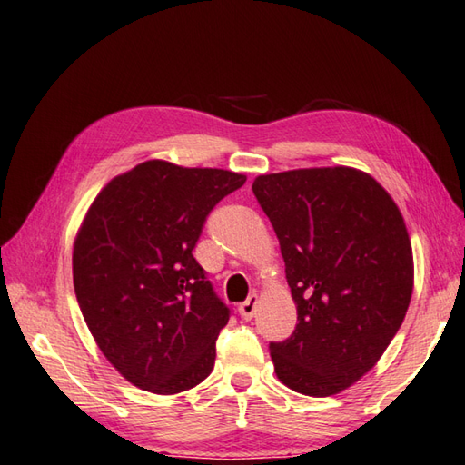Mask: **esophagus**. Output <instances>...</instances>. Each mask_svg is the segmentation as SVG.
I'll return each mask as SVG.
<instances>
[{"instance_id":"1","label":"esophagus","mask_w":465,"mask_h":465,"mask_svg":"<svg viewBox=\"0 0 465 465\" xmlns=\"http://www.w3.org/2000/svg\"><path fill=\"white\" fill-rule=\"evenodd\" d=\"M256 304H259V296L256 294H251L249 298H246L244 302H241L239 306V314L244 318V320H251L256 312Z\"/></svg>"}]
</instances>
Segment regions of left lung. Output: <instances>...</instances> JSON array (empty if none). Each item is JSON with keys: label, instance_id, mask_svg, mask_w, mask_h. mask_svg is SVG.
<instances>
[{"label": "left lung", "instance_id": "1", "mask_svg": "<svg viewBox=\"0 0 465 465\" xmlns=\"http://www.w3.org/2000/svg\"><path fill=\"white\" fill-rule=\"evenodd\" d=\"M271 219L298 324L271 342L284 386L324 398L362 378L384 354L410 306L414 261L396 203L350 167L261 174L252 183Z\"/></svg>", "mask_w": 465, "mask_h": 465}]
</instances>
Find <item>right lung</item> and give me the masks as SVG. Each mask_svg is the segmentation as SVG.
Wrapping results in <instances>:
<instances>
[{
  "label": "right lung",
  "instance_id": "obj_1",
  "mask_svg": "<svg viewBox=\"0 0 465 465\" xmlns=\"http://www.w3.org/2000/svg\"><path fill=\"white\" fill-rule=\"evenodd\" d=\"M244 181L147 161L89 206L74 246L77 302L101 352L131 384L169 396L213 372L231 311L193 249L206 216Z\"/></svg>",
  "mask_w": 465,
  "mask_h": 465
}]
</instances>
